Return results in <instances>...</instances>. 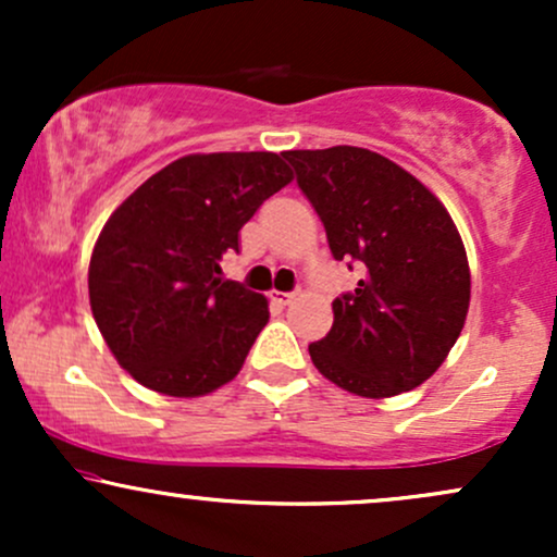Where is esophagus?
Listing matches in <instances>:
<instances>
[{
	"mask_svg": "<svg viewBox=\"0 0 557 557\" xmlns=\"http://www.w3.org/2000/svg\"><path fill=\"white\" fill-rule=\"evenodd\" d=\"M270 298H272V304H277V306H287V304H290V300H293V298H296V296H293V293H283V290H274Z\"/></svg>",
	"mask_w": 557,
	"mask_h": 557,
	"instance_id": "1",
	"label": "esophagus"
}]
</instances>
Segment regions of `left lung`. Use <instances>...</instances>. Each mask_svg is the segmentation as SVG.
I'll return each mask as SVG.
<instances>
[{"label":"left lung","mask_w":557,"mask_h":557,"mask_svg":"<svg viewBox=\"0 0 557 557\" xmlns=\"http://www.w3.org/2000/svg\"><path fill=\"white\" fill-rule=\"evenodd\" d=\"M337 261L363 277L332 300V330L309 345L332 385L393 398L437 372L461 335L471 270L456 222L437 196L393 159L359 146L287 151Z\"/></svg>","instance_id":"1"}]
</instances>
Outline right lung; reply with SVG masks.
Instances as JSON below:
<instances>
[{
	"label": "right lung",
	"instance_id": "1",
	"mask_svg": "<svg viewBox=\"0 0 557 557\" xmlns=\"http://www.w3.org/2000/svg\"><path fill=\"white\" fill-rule=\"evenodd\" d=\"M290 181L272 151L188 154L114 209L88 264V300L133 380L170 398H201L240 372L270 322V300L222 280L220 261Z\"/></svg>",
	"mask_w": 557,
	"mask_h": 557
}]
</instances>
